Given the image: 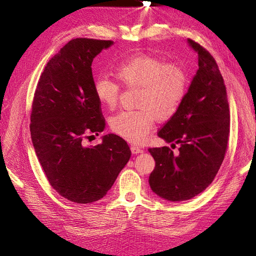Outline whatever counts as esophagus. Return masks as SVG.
Listing matches in <instances>:
<instances>
[{"label": "esophagus", "instance_id": "esophagus-1", "mask_svg": "<svg viewBox=\"0 0 256 256\" xmlns=\"http://www.w3.org/2000/svg\"><path fill=\"white\" fill-rule=\"evenodd\" d=\"M131 152L133 154H140V153H143L144 150L138 148L136 145H131Z\"/></svg>", "mask_w": 256, "mask_h": 256}]
</instances>
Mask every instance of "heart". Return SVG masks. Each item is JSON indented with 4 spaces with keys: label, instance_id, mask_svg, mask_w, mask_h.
Returning <instances> with one entry per match:
<instances>
[{
    "label": "heart",
    "instance_id": "b5f03b06",
    "mask_svg": "<svg viewBox=\"0 0 256 256\" xmlns=\"http://www.w3.org/2000/svg\"><path fill=\"white\" fill-rule=\"evenodd\" d=\"M128 86L140 88L135 110L118 112L110 120L113 132L132 143H142L153 128L155 118H172L180 106L187 90V77L176 64L152 56L135 57L114 70ZM96 100L108 108H116L120 86L108 77L94 81Z\"/></svg>",
    "mask_w": 256,
    "mask_h": 256
}]
</instances>
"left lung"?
Listing matches in <instances>:
<instances>
[{
    "mask_svg": "<svg viewBox=\"0 0 256 256\" xmlns=\"http://www.w3.org/2000/svg\"><path fill=\"white\" fill-rule=\"evenodd\" d=\"M187 42L198 54L199 69L177 112L157 135L179 145L178 153L150 148L155 168L150 186L168 201H184L202 192L214 182L224 162L230 133V110L224 81L216 60L204 47Z\"/></svg>",
    "mask_w": 256,
    "mask_h": 256,
    "instance_id": "1",
    "label": "left lung"
}]
</instances>
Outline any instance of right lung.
<instances>
[{"mask_svg": "<svg viewBox=\"0 0 256 256\" xmlns=\"http://www.w3.org/2000/svg\"><path fill=\"white\" fill-rule=\"evenodd\" d=\"M112 45L90 38L67 42L46 64L32 101L30 136L38 162L52 187L76 204L104 197L131 157L128 143L116 134L84 145L88 135L106 128L91 64Z\"/></svg>", "mask_w": 256, "mask_h": 256, "instance_id": "obj_1", "label": "right lung"}]
</instances>
